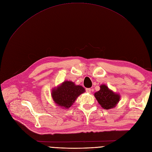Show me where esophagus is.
Listing matches in <instances>:
<instances>
[{
    "mask_svg": "<svg viewBox=\"0 0 152 152\" xmlns=\"http://www.w3.org/2000/svg\"><path fill=\"white\" fill-rule=\"evenodd\" d=\"M86 92H87V93H91V89H90V88H87L86 89Z\"/></svg>",
    "mask_w": 152,
    "mask_h": 152,
    "instance_id": "1",
    "label": "esophagus"
}]
</instances>
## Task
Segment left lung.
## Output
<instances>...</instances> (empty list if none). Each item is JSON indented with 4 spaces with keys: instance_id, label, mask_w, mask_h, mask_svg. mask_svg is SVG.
Instances as JSON below:
<instances>
[{
    "instance_id": "1",
    "label": "left lung",
    "mask_w": 152,
    "mask_h": 152,
    "mask_svg": "<svg viewBox=\"0 0 152 152\" xmlns=\"http://www.w3.org/2000/svg\"><path fill=\"white\" fill-rule=\"evenodd\" d=\"M100 87V89L94 94V96L101 107L105 110L115 107L120 100V95L110 90L105 84Z\"/></svg>"
}]
</instances>
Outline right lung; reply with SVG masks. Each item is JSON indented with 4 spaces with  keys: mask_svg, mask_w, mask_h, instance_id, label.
I'll list each match as a JSON object with an SVG mask.
<instances>
[{
    "mask_svg": "<svg viewBox=\"0 0 152 152\" xmlns=\"http://www.w3.org/2000/svg\"><path fill=\"white\" fill-rule=\"evenodd\" d=\"M85 92L81 86H77L72 81H65L52 91L54 102L61 108H69L75 103L79 95Z\"/></svg>",
    "mask_w": 152,
    "mask_h": 152,
    "instance_id": "obj_1",
    "label": "right lung"
}]
</instances>
